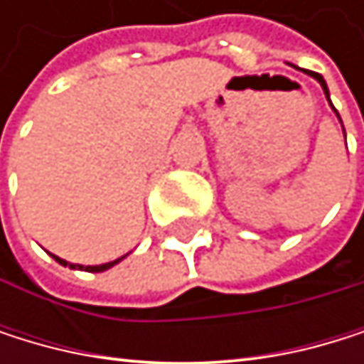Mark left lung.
<instances>
[{"mask_svg":"<svg viewBox=\"0 0 364 364\" xmlns=\"http://www.w3.org/2000/svg\"><path fill=\"white\" fill-rule=\"evenodd\" d=\"M308 76H312L314 80H318V85L323 87V93H326V97H328V100H330V91H328V85H326L323 76H321V74H314V72H308ZM330 107L334 109V105H332V102H330ZM334 111H336V109H334ZM336 115H338V113H336ZM338 119H341V115H338ZM343 133H345V129H343Z\"/></svg>","mask_w":364,"mask_h":364,"instance_id":"obj_1","label":"left lung"}]
</instances>
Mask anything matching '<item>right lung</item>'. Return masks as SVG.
Wrapping results in <instances>:
<instances>
[{
  "instance_id": "obj_1",
  "label": "right lung",
  "mask_w": 364,
  "mask_h": 364,
  "mask_svg": "<svg viewBox=\"0 0 364 364\" xmlns=\"http://www.w3.org/2000/svg\"><path fill=\"white\" fill-rule=\"evenodd\" d=\"M54 259L58 262V264H63V267H69V269H80V271H89V273H102V271H107V269H111L113 264H117L119 259H113V262H107V264H97V267H82V264H69V262H65V259H60V257H56L54 255Z\"/></svg>"
}]
</instances>
